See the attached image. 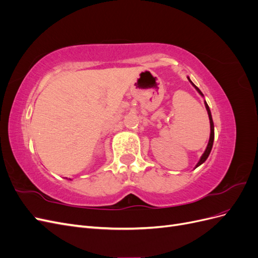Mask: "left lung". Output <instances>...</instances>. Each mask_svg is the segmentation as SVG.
<instances>
[{
	"label": "left lung",
	"mask_w": 258,
	"mask_h": 258,
	"mask_svg": "<svg viewBox=\"0 0 258 258\" xmlns=\"http://www.w3.org/2000/svg\"><path fill=\"white\" fill-rule=\"evenodd\" d=\"M187 79H188V81L192 84V86L195 88H196V90L200 93V95L204 97V95H202V92L200 91V89L197 87L196 85H195L190 80H189V77H187ZM205 105H206V108H207V111H208V115H209V119H210V127H211V134H210V140H209V143H208V146H207V148H206V151H205V153L202 154V156H201V158H200V160L198 161V163L196 165V168L197 167H199L200 165H202V163H204L206 160H207V158L209 157V155H210V153H211V150H212V146H213V141H214V123H213V119H212V115H211V111H210V108H209V105L207 104V102L205 101Z\"/></svg>",
	"instance_id": "obj_1"
}]
</instances>
